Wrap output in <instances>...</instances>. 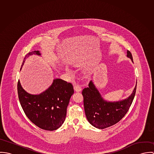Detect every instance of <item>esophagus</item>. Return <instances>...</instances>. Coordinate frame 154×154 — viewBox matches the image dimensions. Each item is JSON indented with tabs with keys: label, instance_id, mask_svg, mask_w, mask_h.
<instances>
[{
	"label": "esophagus",
	"instance_id": "1",
	"mask_svg": "<svg viewBox=\"0 0 154 154\" xmlns=\"http://www.w3.org/2000/svg\"><path fill=\"white\" fill-rule=\"evenodd\" d=\"M73 89H74L75 91H76V92H80L82 91V88L78 84H75L73 86Z\"/></svg>",
	"mask_w": 154,
	"mask_h": 154
}]
</instances>
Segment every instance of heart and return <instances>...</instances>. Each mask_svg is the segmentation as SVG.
I'll return each mask as SVG.
<instances>
[{"mask_svg":"<svg viewBox=\"0 0 154 154\" xmlns=\"http://www.w3.org/2000/svg\"><path fill=\"white\" fill-rule=\"evenodd\" d=\"M65 70H66V72H67V73H69V74H70V73H72V70H71L69 67H68L67 66H66V67H65Z\"/></svg>","mask_w":154,"mask_h":154,"instance_id":"1","label":"heart"}]
</instances>
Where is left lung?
I'll return each instance as SVG.
<instances>
[{"mask_svg": "<svg viewBox=\"0 0 154 154\" xmlns=\"http://www.w3.org/2000/svg\"><path fill=\"white\" fill-rule=\"evenodd\" d=\"M127 57L132 62L133 57L129 51ZM137 86L128 98L117 101H107L103 98L99 90L91 80L88 87L82 91L84 110L89 123L98 129H105L119 122L127 113L134 99Z\"/></svg>", "mask_w": 154, "mask_h": 154, "instance_id": "left-lung-1", "label": "left lung"}]
</instances>
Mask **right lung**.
<instances>
[{
  "label": "right lung",
  "mask_w": 154,
  "mask_h": 154,
  "mask_svg": "<svg viewBox=\"0 0 154 154\" xmlns=\"http://www.w3.org/2000/svg\"><path fill=\"white\" fill-rule=\"evenodd\" d=\"M32 55L42 56L40 51L28 53L23 59ZM22 68V67H21ZM74 92L70 83L60 79H55L52 84L39 94L27 92L18 82V94L22 109L27 117L37 126L46 131L59 128L66 118L67 107Z\"/></svg>",
  "instance_id": "obj_1"
}]
</instances>
